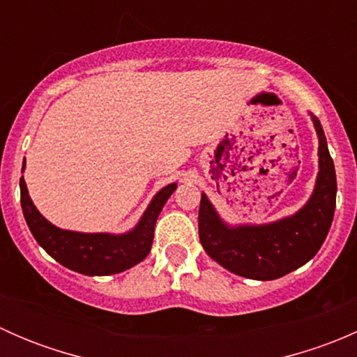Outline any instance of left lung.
<instances>
[{"label":"left lung","mask_w":357,"mask_h":357,"mask_svg":"<svg viewBox=\"0 0 357 357\" xmlns=\"http://www.w3.org/2000/svg\"><path fill=\"white\" fill-rule=\"evenodd\" d=\"M309 115L319 143L318 176L311 197L295 214L264 225H228L202 193V247L208 257L235 275L261 282L282 278L311 261L328 235L337 200V176L321 122Z\"/></svg>","instance_id":"1"}]
</instances>
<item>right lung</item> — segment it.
<instances>
[{
    "mask_svg": "<svg viewBox=\"0 0 357 357\" xmlns=\"http://www.w3.org/2000/svg\"><path fill=\"white\" fill-rule=\"evenodd\" d=\"M24 169L25 158L22 172ZM176 188L178 183L158 190L135 228L119 235L72 231L52 225L32 202L24 176L20 178V204L32 236L56 262L86 276H109L139 264L149 255L158 214Z\"/></svg>",
    "mask_w": 357,
    "mask_h": 357,
    "instance_id": "1",
    "label": "right lung"
}]
</instances>
